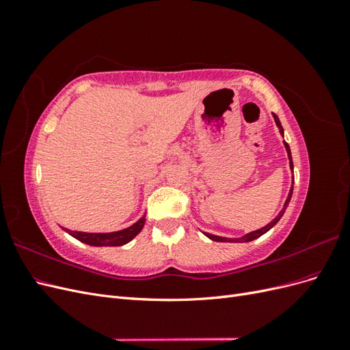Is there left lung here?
Segmentation results:
<instances>
[{
	"mask_svg": "<svg viewBox=\"0 0 350 350\" xmlns=\"http://www.w3.org/2000/svg\"><path fill=\"white\" fill-rule=\"evenodd\" d=\"M273 118H274V122H276V125H278L279 133L283 135V134H284V133H283V126H282V124H280V121H279V118H278V115H276V113H273ZM283 144H284V149H286V152H288V157H289V167H291V171L293 172V162H292L291 147H289V144L286 143V142H283ZM292 181H293V176H292ZM292 193H293V183H292V187H291V189H289V194H288V197H286V201H284V204H283V208L279 211V215H278L276 217H274L271 221H269V224H267L266 226H262V228H260V229H257V230L248 232V234L242 235V237H239V238H226V237H219V235L208 234V232H203V234H204L208 239H211V241H217V242H251V241H254V239H257V238H260L261 235L266 234V232H269V230H270L274 225H276L278 221L282 219V216L284 215V211H286V207H288L289 201H291V198H292Z\"/></svg>",
	"mask_w": 350,
	"mask_h": 350,
	"instance_id": "8db88e82",
	"label": "left lung"
}]
</instances>
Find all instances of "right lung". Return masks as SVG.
<instances>
[{"mask_svg": "<svg viewBox=\"0 0 350 350\" xmlns=\"http://www.w3.org/2000/svg\"><path fill=\"white\" fill-rule=\"evenodd\" d=\"M144 224H146V215H143L139 220L135 221V224H133L129 228L115 230V232H105V234H100V232L99 234L98 232L96 234H93V232L71 230L67 228H62V229H64L72 238H76L80 242L88 243V245H92V247H121L139 235Z\"/></svg>", "mask_w": 350, "mask_h": 350, "instance_id": "1", "label": "right lung"}]
</instances>
